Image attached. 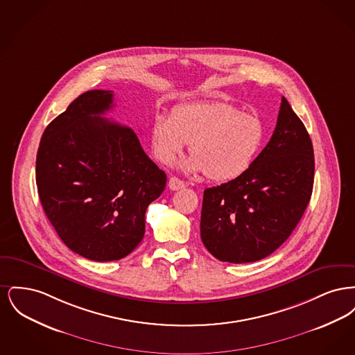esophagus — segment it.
Masks as SVG:
<instances>
[{
    "label": "esophagus",
    "mask_w": 355,
    "mask_h": 355,
    "mask_svg": "<svg viewBox=\"0 0 355 355\" xmlns=\"http://www.w3.org/2000/svg\"><path fill=\"white\" fill-rule=\"evenodd\" d=\"M185 187V182L177 177H170L169 178V189L170 190H180Z\"/></svg>",
    "instance_id": "1"
}]
</instances>
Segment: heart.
<instances>
[{
  "label": "heart",
  "instance_id": "heart-1",
  "mask_svg": "<svg viewBox=\"0 0 355 355\" xmlns=\"http://www.w3.org/2000/svg\"><path fill=\"white\" fill-rule=\"evenodd\" d=\"M150 135L161 162H173L190 144L193 155L182 169L227 182L250 169L266 135L261 119L227 102H196L175 107L171 117L157 114Z\"/></svg>",
  "mask_w": 355,
  "mask_h": 355
}]
</instances>
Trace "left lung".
<instances>
[{
	"instance_id": "1",
	"label": "left lung",
	"mask_w": 355,
	"mask_h": 355,
	"mask_svg": "<svg viewBox=\"0 0 355 355\" xmlns=\"http://www.w3.org/2000/svg\"><path fill=\"white\" fill-rule=\"evenodd\" d=\"M314 184V150L302 121L282 97L270 141L245 174L203 191L201 239L222 262L259 261L298 225Z\"/></svg>"
}]
</instances>
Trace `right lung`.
I'll return each instance as SVG.
<instances>
[{
    "label": "right lung",
    "instance_id": "obj_1",
    "mask_svg": "<svg viewBox=\"0 0 355 355\" xmlns=\"http://www.w3.org/2000/svg\"><path fill=\"white\" fill-rule=\"evenodd\" d=\"M112 90H89L45 129L35 161L38 196L57 234L97 262L132 253L145 234V213L166 174L128 126L101 117Z\"/></svg>",
    "mask_w": 355,
    "mask_h": 355
}]
</instances>
